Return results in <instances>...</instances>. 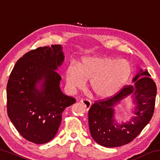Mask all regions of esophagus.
I'll use <instances>...</instances> for the list:
<instances>
[{"mask_svg": "<svg viewBox=\"0 0 160 160\" xmlns=\"http://www.w3.org/2000/svg\"><path fill=\"white\" fill-rule=\"evenodd\" d=\"M80 102H82L84 105H85L87 111H88L91 108L92 102L90 101H89V100H88V99H82Z\"/></svg>", "mask_w": 160, "mask_h": 160, "instance_id": "esophagus-1", "label": "esophagus"}]
</instances>
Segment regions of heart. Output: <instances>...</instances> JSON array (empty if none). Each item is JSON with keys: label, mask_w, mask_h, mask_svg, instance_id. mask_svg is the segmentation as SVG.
<instances>
[{"label": "heart", "mask_w": 160, "mask_h": 160, "mask_svg": "<svg viewBox=\"0 0 160 160\" xmlns=\"http://www.w3.org/2000/svg\"><path fill=\"white\" fill-rule=\"evenodd\" d=\"M132 72L126 60L111 57L89 56L81 59L78 66L70 64L66 70V83L70 91L82 89L89 80V88L97 99L115 96L128 82Z\"/></svg>", "instance_id": "b5f03b06"}]
</instances>
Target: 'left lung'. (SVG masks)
Here are the masks:
<instances>
[{"label":"left lung","instance_id":"8db88e82","mask_svg":"<svg viewBox=\"0 0 160 160\" xmlns=\"http://www.w3.org/2000/svg\"><path fill=\"white\" fill-rule=\"evenodd\" d=\"M132 82V85L124 88L112 98L96 102L89 110L91 136L100 145L116 148L128 144L151 120L155 104V83L147 69L139 67ZM128 96L132 100L134 115L128 121L120 122L115 118V109Z\"/></svg>","mask_w":160,"mask_h":160}]
</instances>
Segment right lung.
I'll return each instance as SVG.
<instances>
[{"label":"right lung","mask_w":160,"mask_h":160,"mask_svg":"<svg viewBox=\"0 0 160 160\" xmlns=\"http://www.w3.org/2000/svg\"><path fill=\"white\" fill-rule=\"evenodd\" d=\"M60 44L29 51L15 63L7 85L8 115L22 136L35 144L52 140L62 113L75 99L62 92L58 71L63 63Z\"/></svg>","instance_id":"add662e5"}]
</instances>
